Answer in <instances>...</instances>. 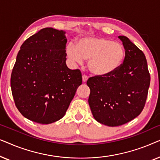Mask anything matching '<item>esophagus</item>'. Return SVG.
<instances>
[{"mask_svg":"<svg viewBox=\"0 0 160 160\" xmlns=\"http://www.w3.org/2000/svg\"><path fill=\"white\" fill-rule=\"evenodd\" d=\"M87 80H88V76H86V75H83L82 76V81H83V82H86Z\"/></svg>","mask_w":160,"mask_h":160,"instance_id":"esophagus-1","label":"esophagus"}]
</instances>
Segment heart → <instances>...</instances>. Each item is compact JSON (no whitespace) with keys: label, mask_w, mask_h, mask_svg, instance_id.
Segmentation results:
<instances>
[{"label":"heart","mask_w":160,"mask_h":160,"mask_svg":"<svg viewBox=\"0 0 160 160\" xmlns=\"http://www.w3.org/2000/svg\"><path fill=\"white\" fill-rule=\"evenodd\" d=\"M66 55L74 64L88 60L89 71L97 76L111 75L121 66L125 56L124 46L101 37H85L67 45Z\"/></svg>","instance_id":"1"}]
</instances>
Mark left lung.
Segmentation results:
<instances>
[{
	"mask_svg": "<svg viewBox=\"0 0 160 160\" xmlns=\"http://www.w3.org/2000/svg\"><path fill=\"white\" fill-rule=\"evenodd\" d=\"M125 49L121 66L111 75L93 76L87 82L90 89L89 105L94 118L109 127L128 123L145 106L150 74L143 52L128 37L119 36Z\"/></svg>",
	"mask_w": 160,
	"mask_h": 160,
	"instance_id": "obj_1",
	"label": "left lung"
}]
</instances>
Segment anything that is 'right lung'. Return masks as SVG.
<instances>
[{
  "instance_id": "right-lung-1",
  "label": "right lung",
  "mask_w": 160,
  "mask_h": 160,
  "mask_svg": "<svg viewBox=\"0 0 160 160\" xmlns=\"http://www.w3.org/2000/svg\"><path fill=\"white\" fill-rule=\"evenodd\" d=\"M65 33L52 28L39 30L22 44L13 68L15 105L37 123L51 124L64 117L82 83L79 70L69 69L65 63Z\"/></svg>"
}]
</instances>
